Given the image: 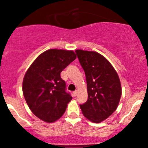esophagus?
I'll return each instance as SVG.
<instances>
[{
    "mask_svg": "<svg viewBox=\"0 0 148 148\" xmlns=\"http://www.w3.org/2000/svg\"><path fill=\"white\" fill-rule=\"evenodd\" d=\"M73 93H74V95L76 96V95H77V93H78V90H76L75 91H74V92H73Z\"/></svg>",
    "mask_w": 148,
    "mask_h": 148,
    "instance_id": "obj_1",
    "label": "esophagus"
}]
</instances>
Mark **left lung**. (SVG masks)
Wrapping results in <instances>:
<instances>
[{
  "instance_id": "left-lung-1",
  "label": "left lung",
  "mask_w": 148,
  "mask_h": 148,
  "mask_svg": "<svg viewBox=\"0 0 148 148\" xmlns=\"http://www.w3.org/2000/svg\"><path fill=\"white\" fill-rule=\"evenodd\" d=\"M86 74L88 99L80 105L83 114L90 121L99 123L118 108L122 95L120 79L113 65L95 51L76 50Z\"/></svg>"
}]
</instances>
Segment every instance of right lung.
I'll return each mask as SVG.
<instances>
[{
	"label": "right lung",
	"mask_w": 148,
	"mask_h": 148,
	"mask_svg": "<svg viewBox=\"0 0 148 148\" xmlns=\"http://www.w3.org/2000/svg\"><path fill=\"white\" fill-rule=\"evenodd\" d=\"M76 58L73 51L51 49L42 53L25 72L22 90L33 113L46 123L60 118L72 99L60 73Z\"/></svg>",
	"instance_id": "right-lung-1"
}]
</instances>
